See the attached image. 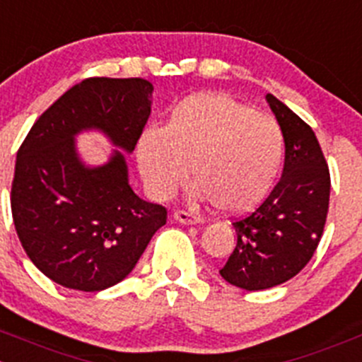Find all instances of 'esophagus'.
Returning a JSON list of instances; mask_svg holds the SVG:
<instances>
[{"label":"esophagus","mask_w":362,"mask_h":362,"mask_svg":"<svg viewBox=\"0 0 362 362\" xmlns=\"http://www.w3.org/2000/svg\"><path fill=\"white\" fill-rule=\"evenodd\" d=\"M173 218L177 219L178 223H182V225H197V223L202 221L200 216L192 214V212L189 211H180V209L173 212Z\"/></svg>","instance_id":"esophagus-1"}]
</instances>
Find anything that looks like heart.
<instances>
[{
    "label": "heart",
    "mask_w": 362,
    "mask_h": 362,
    "mask_svg": "<svg viewBox=\"0 0 362 362\" xmlns=\"http://www.w3.org/2000/svg\"><path fill=\"white\" fill-rule=\"evenodd\" d=\"M282 160L280 124L223 93L185 98L164 127L150 124L137 141V164L155 198H170L187 178L189 165L194 194L225 214L257 207Z\"/></svg>",
    "instance_id": "heart-1"
}]
</instances>
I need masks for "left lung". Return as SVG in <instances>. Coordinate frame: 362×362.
Listing matches in <instances>:
<instances>
[{
	"label": "left lung",
	"instance_id": "obj_1",
	"mask_svg": "<svg viewBox=\"0 0 362 362\" xmlns=\"http://www.w3.org/2000/svg\"><path fill=\"white\" fill-rule=\"evenodd\" d=\"M266 100L286 143L282 177L252 214L232 223L238 245L219 269L227 282L246 291L298 275L318 248L329 212V165L313 128L273 94Z\"/></svg>",
	"mask_w": 362,
	"mask_h": 362
}]
</instances>
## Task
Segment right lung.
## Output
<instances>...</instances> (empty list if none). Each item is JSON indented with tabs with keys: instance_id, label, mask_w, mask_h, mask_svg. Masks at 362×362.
I'll return each instance as SVG.
<instances>
[{
	"instance_id": "1",
	"label": "right lung",
	"mask_w": 362,
	"mask_h": 362,
	"mask_svg": "<svg viewBox=\"0 0 362 362\" xmlns=\"http://www.w3.org/2000/svg\"><path fill=\"white\" fill-rule=\"evenodd\" d=\"M151 93L144 78L82 80L33 123L18 150L16 232L30 261L64 288L94 293L121 282L165 225V207L132 191L121 151L86 168L73 139L100 128L130 153L150 117Z\"/></svg>"
}]
</instances>
